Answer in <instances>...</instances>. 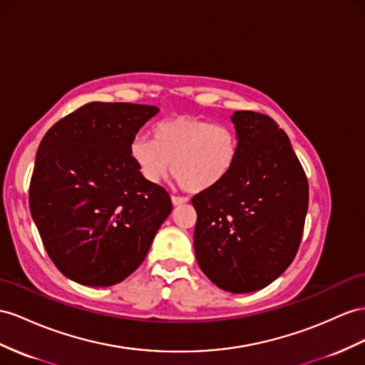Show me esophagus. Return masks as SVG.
Returning a JSON list of instances; mask_svg holds the SVG:
<instances>
[{
	"instance_id": "obj_1",
	"label": "esophagus",
	"mask_w": 365,
	"mask_h": 365,
	"mask_svg": "<svg viewBox=\"0 0 365 365\" xmlns=\"http://www.w3.org/2000/svg\"><path fill=\"white\" fill-rule=\"evenodd\" d=\"M171 202H173L174 207H179V205H183V203L188 202V199H186V197H180V195H173Z\"/></svg>"
}]
</instances>
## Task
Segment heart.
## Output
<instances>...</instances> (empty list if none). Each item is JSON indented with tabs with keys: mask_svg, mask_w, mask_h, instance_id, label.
<instances>
[{
	"mask_svg": "<svg viewBox=\"0 0 365 365\" xmlns=\"http://www.w3.org/2000/svg\"><path fill=\"white\" fill-rule=\"evenodd\" d=\"M130 157L149 183H160L171 173L183 188L200 192L217 186L231 173L239 154V137L228 125L174 115L153 128V140L135 137Z\"/></svg>",
	"mask_w": 365,
	"mask_h": 365,
	"instance_id": "1",
	"label": "heart"
}]
</instances>
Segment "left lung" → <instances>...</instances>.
<instances>
[{"label": "left lung", "instance_id": "left-lung-1", "mask_svg": "<svg viewBox=\"0 0 365 365\" xmlns=\"http://www.w3.org/2000/svg\"><path fill=\"white\" fill-rule=\"evenodd\" d=\"M239 154L231 173L192 197L195 259L212 284L251 293L282 274L301 244L308 182L288 135L253 110L231 115Z\"/></svg>", "mask_w": 365, "mask_h": 365}]
</instances>
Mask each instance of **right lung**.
Wrapping results in <instances>:
<instances>
[{
  "instance_id": "add662e5",
  "label": "right lung",
  "mask_w": 365,
  "mask_h": 365,
  "mask_svg": "<svg viewBox=\"0 0 365 365\" xmlns=\"http://www.w3.org/2000/svg\"><path fill=\"white\" fill-rule=\"evenodd\" d=\"M160 110L92 101L57 121L36 151L32 219L49 257L73 282L115 285L134 273L173 203L130 157L138 129Z\"/></svg>"
}]
</instances>
